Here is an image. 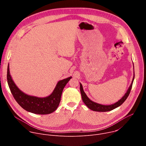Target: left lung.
Masks as SVG:
<instances>
[{
  "label": "left lung",
  "instance_id": "obj_1",
  "mask_svg": "<svg viewBox=\"0 0 146 146\" xmlns=\"http://www.w3.org/2000/svg\"><path fill=\"white\" fill-rule=\"evenodd\" d=\"M133 69H134V66H133ZM135 78V73H133V77L132 81L131 84L130 85V86L129 87L127 92L125 94V95L122 96V98H121V99H119L118 101H117V102H115L114 104H112V105H101V104H99L98 103L94 102L93 101H92L91 99H90V98L87 96L86 94L85 93V92L84 91V90H83L82 84L81 83H80V92H81V97H82V99L83 102L85 103V105L91 110L95 111H99V112H106V111H111L118 107H119V106H121L122 104L125 101V100L127 99L128 96H129L132 87V84H133V82Z\"/></svg>",
  "mask_w": 146,
  "mask_h": 146
}]
</instances>
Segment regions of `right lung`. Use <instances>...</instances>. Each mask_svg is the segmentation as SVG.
<instances>
[{"instance_id": "add662e5", "label": "right lung", "mask_w": 146, "mask_h": 146, "mask_svg": "<svg viewBox=\"0 0 146 146\" xmlns=\"http://www.w3.org/2000/svg\"><path fill=\"white\" fill-rule=\"evenodd\" d=\"M71 78L72 77H69L59 81L50 95L40 98L27 95L21 91L12 79L10 73L9 64L7 67V82L14 99L24 110L37 114H48L53 113L58 108L62 91Z\"/></svg>"}]
</instances>
